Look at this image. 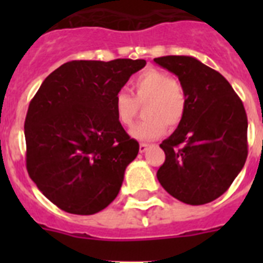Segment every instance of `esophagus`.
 Returning a JSON list of instances; mask_svg holds the SVG:
<instances>
[{"instance_id":"esophagus-1","label":"esophagus","mask_w":263,"mask_h":263,"mask_svg":"<svg viewBox=\"0 0 263 263\" xmlns=\"http://www.w3.org/2000/svg\"><path fill=\"white\" fill-rule=\"evenodd\" d=\"M153 144H150V143H140L139 144V152L140 153H146L148 150V148L152 147Z\"/></svg>"}]
</instances>
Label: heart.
<instances>
[{"mask_svg":"<svg viewBox=\"0 0 263 263\" xmlns=\"http://www.w3.org/2000/svg\"><path fill=\"white\" fill-rule=\"evenodd\" d=\"M134 98L125 91H117L113 98L116 119L121 125H131L138 105L146 101L143 115L147 117L131 128V136L139 140H152L161 136L168 127H175L185 111V92L175 78L158 69H146L132 80Z\"/></svg>","mask_w":263,"mask_h":263,"instance_id":"obj_1","label":"heart"}]
</instances>
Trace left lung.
I'll list each match as a JSON object with an SVG mask.
<instances>
[{
	"mask_svg": "<svg viewBox=\"0 0 263 263\" xmlns=\"http://www.w3.org/2000/svg\"><path fill=\"white\" fill-rule=\"evenodd\" d=\"M156 64L175 73L185 92L179 127L160 144L165 162L157 179L165 191L187 204L221 196L245 166L247 115L229 82L190 55H165Z\"/></svg>",
	"mask_w": 263,
	"mask_h": 263,
	"instance_id": "8db88e82",
	"label": "left lung"
}]
</instances>
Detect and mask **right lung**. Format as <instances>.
Segmentation results:
<instances>
[{
	"label": "right lung",
	"mask_w": 263,
	"mask_h": 263,
	"mask_svg": "<svg viewBox=\"0 0 263 263\" xmlns=\"http://www.w3.org/2000/svg\"><path fill=\"white\" fill-rule=\"evenodd\" d=\"M144 60L69 61L31 99L24 135L27 171L47 199L90 216L115 200L139 143L116 119L113 98Z\"/></svg>",
	"instance_id": "obj_1"
}]
</instances>
